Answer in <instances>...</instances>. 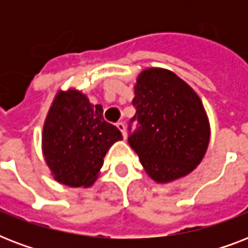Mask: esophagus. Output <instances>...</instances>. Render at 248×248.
<instances>
[{
    "label": "esophagus",
    "instance_id": "34e87169",
    "mask_svg": "<svg viewBox=\"0 0 248 248\" xmlns=\"http://www.w3.org/2000/svg\"><path fill=\"white\" fill-rule=\"evenodd\" d=\"M117 127H118V130L122 132L124 139H126V138H127V132H126V126H124V122H118V124H117Z\"/></svg>",
    "mask_w": 248,
    "mask_h": 248
}]
</instances>
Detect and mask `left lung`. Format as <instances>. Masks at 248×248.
<instances>
[{"mask_svg":"<svg viewBox=\"0 0 248 248\" xmlns=\"http://www.w3.org/2000/svg\"><path fill=\"white\" fill-rule=\"evenodd\" d=\"M136 113L140 126L128 135L147 173L157 183H170L200 165L210 141V124L196 91L173 72L148 68L138 77Z\"/></svg>","mask_w":248,"mask_h":248,"instance_id":"obj_1","label":"left lung"}]
</instances>
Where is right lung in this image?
Instances as JSON below:
<instances>
[{
	"label": "right lung",
	"mask_w": 248,
	"mask_h": 248,
	"mask_svg": "<svg viewBox=\"0 0 248 248\" xmlns=\"http://www.w3.org/2000/svg\"><path fill=\"white\" fill-rule=\"evenodd\" d=\"M122 134L78 90L59 91L42 132L45 161L62 184L87 188L97 179L104 157Z\"/></svg>",
	"instance_id": "right-lung-1"
}]
</instances>
